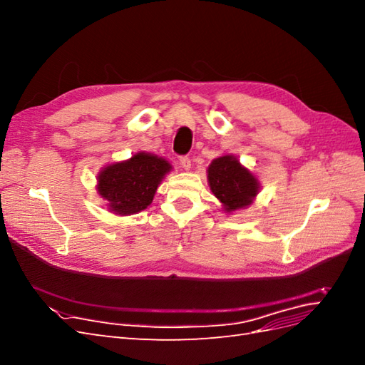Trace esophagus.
Here are the masks:
<instances>
[{
  "mask_svg": "<svg viewBox=\"0 0 365 365\" xmlns=\"http://www.w3.org/2000/svg\"><path fill=\"white\" fill-rule=\"evenodd\" d=\"M180 165L184 170H189L192 168V161H190L189 157H181L180 158Z\"/></svg>",
  "mask_w": 365,
  "mask_h": 365,
  "instance_id": "34e87169",
  "label": "esophagus"
}]
</instances>
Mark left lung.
I'll use <instances>...</instances> for the list:
<instances>
[{
  "instance_id": "1",
  "label": "left lung",
  "mask_w": 365,
  "mask_h": 365,
  "mask_svg": "<svg viewBox=\"0 0 365 365\" xmlns=\"http://www.w3.org/2000/svg\"><path fill=\"white\" fill-rule=\"evenodd\" d=\"M208 184L213 195L222 202L227 213L248 207L257 196L260 184L256 176L233 155H224L208 165Z\"/></svg>"
}]
</instances>
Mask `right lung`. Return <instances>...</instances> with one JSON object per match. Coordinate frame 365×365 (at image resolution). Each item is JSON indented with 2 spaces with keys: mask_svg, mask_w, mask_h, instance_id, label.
Instances as JSON below:
<instances>
[{
  "mask_svg": "<svg viewBox=\"0 0 365 365\" xmlns=\"http://www.w3.org/2000/svg\"><path fill=\"white\" fill-rule=\"evenodd\" d=\"M172 165L153 153L138 152L132 158L109 164L97 176V192L115 215H135L150 205L161 180Z\"/></svg>",
  "mask_w": 365,
  "mask_h": 365,
  "instance_id": "right-lung-1",
  "label": "right lung"
}]
</instances>
